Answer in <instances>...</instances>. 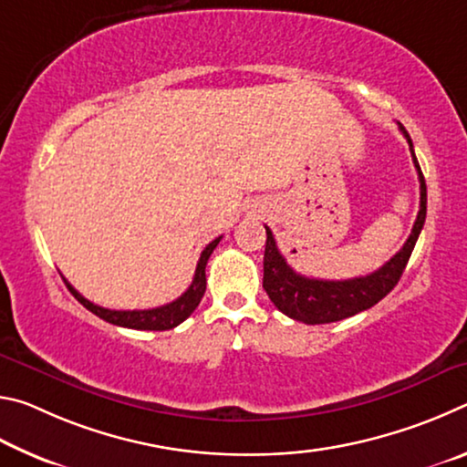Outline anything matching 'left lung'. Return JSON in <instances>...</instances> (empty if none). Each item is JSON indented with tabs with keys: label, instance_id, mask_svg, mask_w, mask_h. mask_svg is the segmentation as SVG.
Wrapping results in <instances>:
<instances>
[{
	"label": "left lung",
	"instance_id": "1",
	"mask_svg": "<svg viewBox=\"0 0 467 467\" xmlns=\"http://www.w3.org/2000/svg\"><path fill=\"white\" fill-rule=\"evenodd\" d=\"M400 131L408 140L414 167L418 171V181H420V210H418L412 233H410L404 247L395 253L385 265L379 267L377 272L350 280L306 278V275L296 274L286 264V259L278 251L272 231L265 226L267 239L264 253V288L272 303L278 306V311L288 315L290 319L309 323V326L342 321L360 311L370 309L383 296L389 295L395 284L400 282L426 218L424 175L420 171V164L416 161L412 140H410L404 125H400Z\"/></svg>",
	"mask_w": 467,
	"mask_h": 467
}]
</instances>
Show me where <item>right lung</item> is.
I'll return each mask as SVG.
<instances>
[{"label":"right lung","instance_id":"1","mask_svg":"<svg viewBox=\"0 0 467 467\" xmlns=\"http://www.w3.org/2000/svg\"><path fill=\"white\" fill-rule=\"evenodd\" d=\"M220 239H223V236H218V239L212 241L208 247L202 251L200 262H197V267H195L192 286H189L177 300H172V303H169V305L156 306V309H144V311L105 309V306H99V305L90 303L88 298H84L66 278H63V282L67 284L69 292H72V295L78 298V303H82L90 313H94L97 317L105 319L109 323H113V326L130 327V329H150V331L172 329V327H177L179 323H183L189 315L197 309V305H200V300L205 292V264H208V259L212 253H214Z\"/></svg>","mask_w":467,"mask_h":467}]
</instances>
